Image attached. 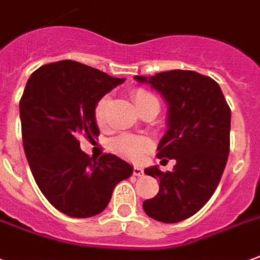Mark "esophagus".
Instances as JSON below:
<instances>
[{
	"label": "esophagus",
	"instance_id": "34e87169",
	"mask_svg": "<svg viewBox=\"0 0 260 260\" xmlns=\"http://www.w3.org/2000/svg\"><path fill=\"white\" fill-rule=\"evenodd\" d=\"M133 175L134 176H143V175H144V169L140 168V167H134Z\"/></svg>",
	"mask_w": 260,
	"mask_h": 260
}]
</instances>
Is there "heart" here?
Masks as SVG:
<instances>
[{"instance_id": "1", "label": "heart", "mask_w": 260, "mask_h": 260, "mask_svg": "<svg viewBox=\"0 0 260 260\" xmlns=\"http://www.w3.org/2000/svg\"><path fill=\"white\" fill-rule=\"evenodd\" d=\"M132 99H133L136 108L144 113L145 110L155 108L158 109V99L154 93L147 91L144 88H136L132 91ZM110 105V98L104 95L98 99V102L93 106V119L101 128H106L108 126V108ZM110 148L126 159L130 161H140L145 156V154L152 148V143L150 139L143 136H134V134H120L110 141Z\"/></svg>"}]
</instances>
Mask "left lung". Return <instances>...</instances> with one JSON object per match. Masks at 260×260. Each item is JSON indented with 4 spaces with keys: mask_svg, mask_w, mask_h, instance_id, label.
I'll list each match as a JSON object with an SVG mask.
<instances>
[{
    "mask_svg": "<svg viewBox=\"0 0 260 260\" xmlns=\"http://www.w3.org/2000/svg\"><path fill=\"white\" fill-rule=\"evenodd\" d=\"M134 78L167 99L168 132L156 156L176 161L174 171L144 169L159 179V192L143 209L156 221L179 222L196 214L220 183L230 154L231 109L220 85L196 71L171 70Z\"/></svg>",
    "mask_w": 260,
    "mask_h": 260,
    "instance_id": "left-lung-1",
    "label": "left lung"
}]
</instances>
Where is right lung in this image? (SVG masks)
Instances as JSON below:
<instances>
[{
    "mask_svg": "<svg viewBox=\"0 0 260 260\" xmlns=\"http://www.w3.org/2000/svg\"><path fill=\"white\" fill-rule=\"evenodd\" d=\"M123 81L62 60L42 66L26 82L19 101L25 155L45 198L70 217L102 213L115 186L133 174L113 154L95 159L82 152L78 140L99 134L93 106Z\"/></svg>",
    "mask_w": 260,
    "mask_h": 260,
    "instance_id": "right-lung-1",
    "label": "right lung"
}]
</instances>
